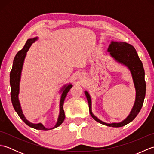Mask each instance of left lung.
Listing matches in <instances>:
<instances>
[{"label":"left lung","instance_id":"1","mask_svg":"<svg viewBox=\"0 0 154 154\" xmlns=\"http://www.w3.org/2000/svg\"><path fill=\"white\" fill-rule=\"evenodd\" d=\"M107 51L109 52L110 56L114 59L118 63L125 65L129 69L132 74L134 85L136 89V99L131 112L125 119L120 122L106 123L94 116L92 112V104L90 94L87 91H85L89 107V112L94 120L100 124L110 127H122L135 119L141 110L143 100L146 96V81L145 72L143 64L140 60L138 55L132 45L124 42H111L108 48Z\"/></svg>","mask_w":154,"mask_h":154}]
</instances>
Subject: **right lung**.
Here are the masks:
<instances>
[{
    "instance_id": "right-lung-1",
    "label": "right lung",
    "mask_w": 154,
    "mask_h": 154,
    "mask_svg": "<svg viewBox=\"0 0 154 154\" xmlns=\"http://www.w3.org/2000/svg\"><path fill=\"white\" fill-rule=\"evenodd\" d=\"M37 40L38 37L32 39H28L27 42H26L24 48H23L21 50H20L16 55V56L14 59V61H13L12 70L11 71V73H10V84H11V96L12 105L15 111L17 112L18 116L20 117V119L24 121L28 126L37 130H48L55 128L60 126L62 122H63L65 117L63 108L64 100L65 97L67 96V93L69 91L70 89L73 85H72L71 84L66 85H64L62 87L60 90V92L61 93V96L60 103V114H59L57 123L55 124V125L53 128H45L42 123L34 124L30 122V121H28L26 119L24 114L22 112L20 103V101L18 99V94L20 91V81L23 64H24V59L26 57V55L27 51H28L29 48H30L31 45Z\"/></svg>"
}]
</instances>
